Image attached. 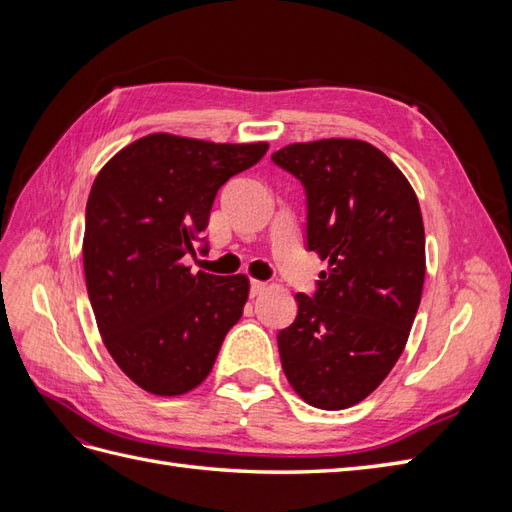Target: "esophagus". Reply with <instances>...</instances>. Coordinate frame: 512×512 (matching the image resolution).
<instances>
[{
  "mask_svg": "<svg viewBox=\"0 0 512 512\" xmlns=\"http://www.w3.org/2000/svg\"><path fill=\"white\" fill-rule=\"evenodd\" d=\"M265 290H267V284H265V282L254 280V282L250 284V294H252V297H260V294L265 292Z\"/></svg>",
  "mask_w": 512,
  "mask_h": 512,
  "instance_id": "1",
  "label": "esophagus"
}]
</instances>
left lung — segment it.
<instances>
[{"instance_id": "obj_1", "label": "left lung", "mask_w": 512, "mask_h": 512, "mask_svg": "<svg viewBox=\"0 0 512 512\" xmlns=\"http://www.w3.org/2000/svg\"><path fill=\"white\" fill-rule=\"evenodd\" d=\"M271 158L303 183L307 250L329 262L277 335L282 369L309 406L344 410L374 393L406 348L425 282L421 207L365 141L292 143Z\"/></svg>"}]
</instances>
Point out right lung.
<instances>
[{
    "mask_svg": "<svg viewBox=\"0 0 512 512\" xmlns=\"http://www.w3.org/2000/svg\"><path fill=\"white\" fill-rule=\"evenodd\" d=\"M267 149L156 132L115 153L91 185L83 237L91 309L108 354L151 395L196 389L243 314L245 275L192 273L181 258L194 254L218 190Z\"/></svg>",
    "mask_w": 512,
    "mask_h": 512,
    "instance_id": "obj_1",
    "label": "right lung"
}]
</instances>
